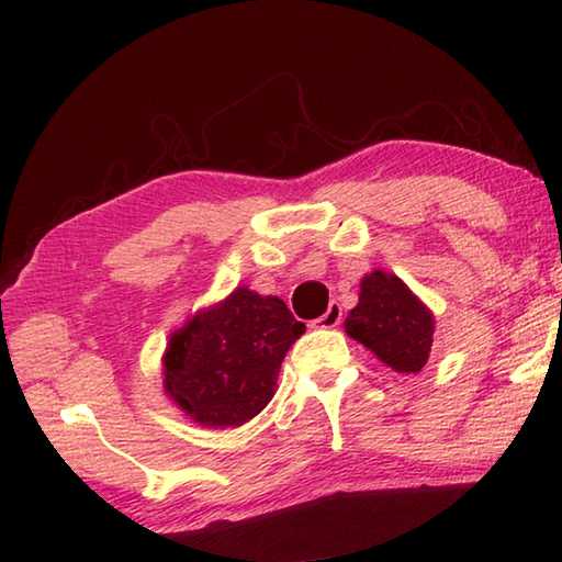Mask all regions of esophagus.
<instances>
[{
	"label": "esophagus",
	"mask_w": 562,
	"mask_h": 562,
	"mask_svg": "<svg viewBox=\"0 0 562 562\" xmlns=\"http://www.w3.org/2000/svg\"><path fill=\"white\" fill-rule=\"evenodd\" d=\"M339 322H341V304L331 302L329 310H326L319 319L314 322V326H322V329H334V326H339Z\"/></svg>",
	"instance_id": "obj_1"
}]
</instances>
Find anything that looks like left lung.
<instances>
[{"label":"left lung","instance_id":"1","mask_svg":"<svg viewBox=\"0 0 562 562\" xmlns=\"http://www.w3.org/2000/svg\"><path fill=\"white\" fill-rule=\"evenodd\" d=\"M344 329L393 371L417 373L432 349L435 319L401 278L373 270L361 280L359 304L346 316Z\"/></svg>","mask_w":562,"mask_h":562}]
</instances>
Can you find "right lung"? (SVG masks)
<instances>
[{
	"mask_svg": "<svg viewBox=\"0 0 562 562\" xmlns=\"http://www.w3.org/2000/svg\"><path fill=\"white\" fill-rule=\"evenodd\" d=\"M304 329L280 297L233 290L171 334L165 391L193 423L238 427L272 401L284 353Z\"/></svg>",
	"mask_w": 562,
	"mask_h": 562,
	"instance_id": "1",
	"label": "right lung"
}]
</instances>
